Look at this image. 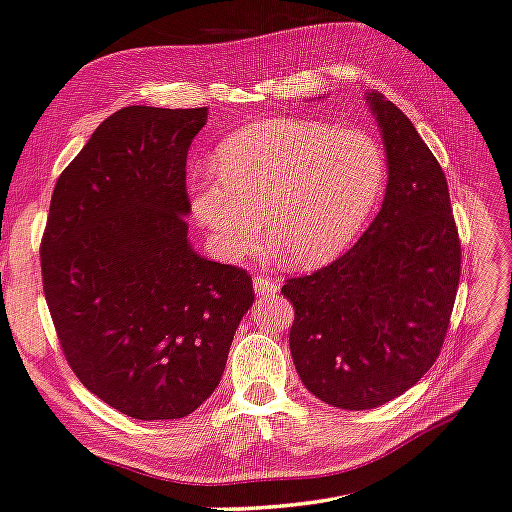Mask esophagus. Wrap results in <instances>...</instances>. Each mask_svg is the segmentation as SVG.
Wrapping results in <instances>:
<instances>
[{
    "label": "esophagus",
    "instance_id": "34e87169",
    "mask_svg": "<svg viewBox=\"0 0 512 512\" xmlns=\"http://www.w3.org/2000/svg\"><path fill=\"white\" fill-rule=\"evenodd\" d=\"M253 286H255V293H259V295H275L277 291H280V286H277L273 277L259 275V277H255Z\"/></svg>",
    "mask_w": 512,
    "mask_h": 512
}]
</instances>
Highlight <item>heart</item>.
<instances>
[{"mask_svg": "<svg viewBox=\"0 0 512 512\" xmlns=\"http://www.w3.org/2000/svg\"><path fill=\"white\" fill-rule=\"evenodd\" d=\"M217 167L190 172L194 217L224 259L255 248L259 219L293 266L338 255L374 212L387 156L362 127L313 118H266L219 145Z\"/></svg>", "mask_w": 512, "mask_h": 512, "instance_id": "b5f03b06", "label": "heart"}]
</instances>
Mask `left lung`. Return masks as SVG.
I'll return each mask as SVG.
<instances>
[{
  "instance_id": "1",
  "label": "left lung",
  "mask_w": 512,
  "mask_h": 512,
  "mask_svg": "<svg viewBox=\"0 0 512 512\" xmlns=\"http://www.w3.org/2000/svg\"><path fill=\"white\" fill-rule=\"evenodd\" d=\"M387 152L383 208L356 246L282 286L293 302L291 356L331 407L371 410L401 396L439 358L461 275L448 181L412 120L367 96Z\"/></svg>"
}]
</instances>
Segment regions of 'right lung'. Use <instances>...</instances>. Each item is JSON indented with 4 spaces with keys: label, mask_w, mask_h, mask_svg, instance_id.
Returning <instances> with one entry per match:
<instances>
[{
    "label": "right lung",
    "mask_w": 512,
    "mask_h": 512,
    "mask_svg": "<svg viewBox=\"0 0 512 512\" xmlns=\"http://www.w3.org/2000/svg\"><path fill=\"white\" fill-rule=\"evenodd\" d=\"M208 109L132 105L55 183L42 286L60 349L91 394L141 421L192 414L215 392L255 300L244 268L188 241L185 161Z\"/></svg>",
    "instance_id": "add662e5"
}]
</instances>
